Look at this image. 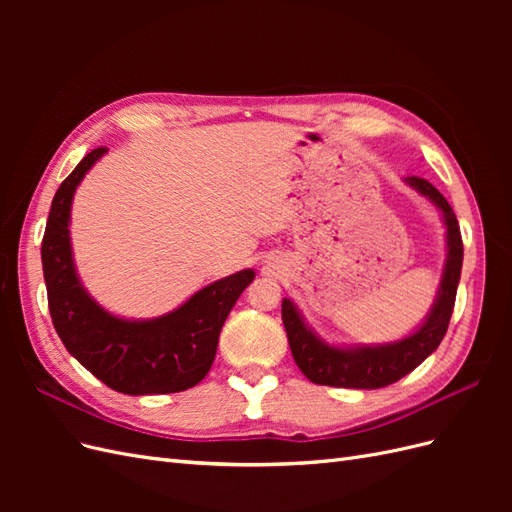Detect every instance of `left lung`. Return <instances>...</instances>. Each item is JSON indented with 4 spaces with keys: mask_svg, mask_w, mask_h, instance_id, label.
Here are the masks:
<instances>
[{
    "mask_svg": "<svg viewBox=\"0 0 512 512\" xmlns=\"http://www.w3.org/2000/svg\"><path fill=\"white\" fill-rule=\"evenodd\" d=\"M404 181L442 211L446 226V262L436 301H433L421 327L404 339L378 346H331L312 331L297 305L290 299H284L282 320L288 344L294 363L299 365L307 380L339 386V389H382V386H389L408 376L440 346L442 337L446 335L463 262L459 222L448 200L427 179L406 177Z\"/></svg>",
    "mask_w": 512,
    "mask_h": 512,
    "instance_id": "left-lung-1",
    "label": "left lung"
}]
</instances>
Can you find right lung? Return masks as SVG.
Instances as JSON below:
<instances>
[{
	"label": "right lung",
	"mask_w": 512,
	"mask_h": 512,
	"mask_svg": "<svg viewBox=\"0 0 512 512\" xmlns=\"http://www.w3.org/2000/svg\"><path fill=\"white\" fill-rule=\"evenodd\" d=\"M104 153L106 147L87 153L51 203L42 271L53 327L74 359L117 393L164 395L192 389L211 369L224 320L256 273L243 269L228 275L151 320L106 312L79 280L68 228L74 192Z\"/></svg>",
	"instance_id": "obj_1"
}]
</instances>
